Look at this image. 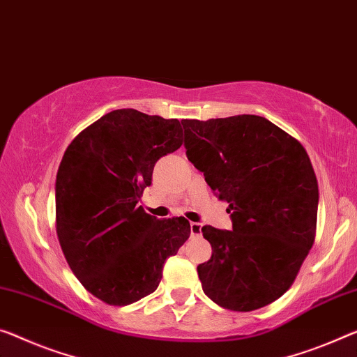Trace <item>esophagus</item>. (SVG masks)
Masks as SVG:
<instances>
[{
	"instance_id": "obj_1",
	"label": "esophagus",
	"mask_w": 357,
	"mask_h": 357,
	"mask_svg": "<svg viewBox=\"0 0 357 357\" xmlns=\"http://www.w3.org/2000/svg\"><path fill=\"white\" fill-rule=\"evenodd\" d=\"M190 231H191V236H201L202 225L201 223H196V222H191L190 223Z\"/></svg>"
}]
</instances>
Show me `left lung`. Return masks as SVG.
<instances>
[{
  "label": "left lung",
  "mask_w": 357,
  "mask_h": 357,
  "mask_svg": "<svg viewBox=\"0 0 357 357\" xmlns=\"http://www.w3.org/2000/svg\"><path fill=\"white\" fill-rule=\"evenodd\" d=\"M182 124L186 156L233 222V231L202 227L212 245L197 266L202 290L222 308H263L287 292L314 243L319 190L308 153L255 114Z\"/></svg>",
  "instance_id": "obj_1"
}]
</instances>
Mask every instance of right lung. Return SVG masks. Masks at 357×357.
I'll list each match as a JSON object with an SVG mask.
<instances>
[{"label": "right lung", "mask_w": 357, "mask_h": 357, "mask_svg": "<svg viewBox=\"0 0 357 357\" xmlns=\"http://www.w3.org/2000/svg\"><path fill=\"white\" fill-rule=\"evenodd\" d=\"M178 119L114 109L75 137L59 166L60 248L86 290L113 306L155 292L162 266L190 238L185 217L160 218L137 206L156 161L182 146Z\"/></svg>", "instance_id": "add662e5"}]
</instances>
